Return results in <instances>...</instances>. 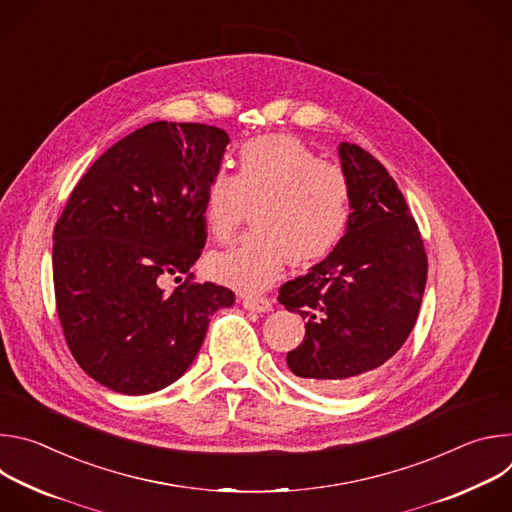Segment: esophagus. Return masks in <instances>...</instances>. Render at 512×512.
Returning <instances> with one entry per match:
<instances>
[{"mask_svg":"<svg viewBox=\"0 0 512 512\" xmlns=\"http://www.w3.org/2000/svg\"><path fill=\"white\" fill-rule=\"evenodd\" d=\"M243 306H245L247 310L259 312V314L271 310V302H269V298H265V296H247V298H243Z\"/></svg>","mask_w":512,"mask_h":512,"instance_id":"1","label":"esophagus"}]
</instances>
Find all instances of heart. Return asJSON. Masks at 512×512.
I'll list each match as a JSON object with an SVG mask.
<instances>
[{"label":"heart","mask_w":512,"mask_h":512,"mask_svg":"<svg viewBox=\"0 0 512 512\" xmlns=\"http://www.w3.org/2000/svg\"><path fill=\"white\" fill-rule=\"evenodd\" d=\"M249 208L255 235L212 255L208 269L231 287L259 291L287 261L308 267L332 253L350 223L352 184L338 164L320 160L296 137H257L241 145L237 174L218 170L208 178L204 225L218 243H231Z\"/></svg>","instance_id":"b5f03b06"}]
</instances>
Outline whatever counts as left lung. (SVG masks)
I'll return each instance as SVG.
<instances>
[{
	"mask_svg": "<svg viewBox=\"0 0 512 512\" xmlns=\"http://www.w3.org/2000/svg\"><path fill=\"white\" fill-rule=\"evenodd\" d=\"M352 216L334 251L279 287V304L306 320L287 367L326 393L377 377L411 334L427 279L415 218L387 168L356 143L340 145Z\"/></svg>",
	"mask_w": 512,
	"mask_h": 512,
	"instance_id": "8db88e82",
	"label": "left lung"
}]
</instances>
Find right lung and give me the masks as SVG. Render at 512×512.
<instances>
[{"label": "right lung", "instance_id": "obj_1", "mask_svg": "<svg viewBox=\"0 0 512 512\" xmlns=\"http://www.w3.org/2000/svg\"><path fill=\"white\" fill-rule=\"evenodd\" d=\"M229 133L154 121L125 135L72 188L54 227L52 277L64 340L81 369L123 395L178 381L210 316L235 294L190 271L206 245L204 188ZM185 281L166 297L159 281Z\"/></svg>", "mask_w": 512, "mask_h": 512}]
</instances>
